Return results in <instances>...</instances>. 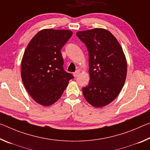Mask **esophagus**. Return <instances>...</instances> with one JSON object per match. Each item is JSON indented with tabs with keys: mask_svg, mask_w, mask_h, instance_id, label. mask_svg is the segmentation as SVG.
<instances>
[{
	"mask_svg": "<svg viewBox=\"0 0 150 150\" xmlns=\"http://www.w3.org/2000/svg\"><path fill=\"white\" fill-rule=\"evenodd\" d=\"M79 74H80V71L77 70L74 73H73V75H74L75 77H78V76H79Z\"/></svg>",
	"mask_w": 150,
	"mask_h": 150,
	"instance_id": "1",
	"label": "esophagus"
}]
</instances>
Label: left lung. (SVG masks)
Returning <instances> with one entry per match:
<instances>
[{
	"instance_id": "obj_1",
	"label": "left lung",
	"mask_w": 150,
	"mask_h": 150,
	"mask_svg": "<svg viewBox=\"0 0 150 150\" xmlns=\"http://www.w3.org/2000/svg\"><path fill=\"white\" fill-rule=\"evenodd\" d=\"M89 52L90 81L83 88L85 99L95 108H102L115 99L124 85L127 61L120 42L101 28L76 33Z\"/></svg>"
}]
</instances>
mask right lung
I'll list each match as a JSON object with an SVG mask.
<instances>
[{
	"mask_svg": "<svg viewBox=\"0 0 150 150\" xmlns=\"http://www.w3.org/2000/svg\"><path fill=\"white\" fill-rule=\"evenodd\" d=\"M69 30L45 28L30 40L21 61V78L27 92L40 105L59 100L73 76L63 69L61 49L72 36Z\"/></svg>",
	"mask_w": 150,
	"mask_h": 150,
	"instance_id": "1",
	"label": "right lung"
}]
</instances>
